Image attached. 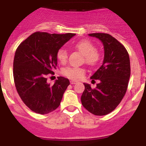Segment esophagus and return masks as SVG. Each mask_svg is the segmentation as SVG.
<instances>
[{"mask_svg":"<svg viewBox=\"0 0 146 146\" xmlns=\"http://www.w3.org/2000/svg\"><path fill=\"white\" fill-rule=\"evenodd\" d=\"M70 82H71V84H72V85H74V84H76V83H77V81H76V80H71Z\"/></svg>","mask_w":146,"mask_h":146,"instance_id":"1","label":"esophagus"}]
</instances>
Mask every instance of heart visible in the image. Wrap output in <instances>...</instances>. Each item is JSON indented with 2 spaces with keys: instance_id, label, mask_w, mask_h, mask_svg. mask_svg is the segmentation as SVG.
I'll use <instances>...</instances> for the list:
<instances>
[{
  "instance_id": "obj_1",
  "label": "heart",
  "mask_w": 146,
  "mask_h": 146,
  "mask_svg": "<svg viewBox=\"0 0 146 146\" xmlns=\"http://www.w3.org/2000/svg\"><path fill=\"white\" fill-rule=\"evenodd\" d=\"M73 47L81 52L83 55V60L86 64L91 66H95L97 65L101 59V55L96 50L95 45L89 40L82 39L76 42ZM57 58L60 63L64 64L67 61L68 52L64 48H60L58 50L56 54ZM85 70L83 68L80 67H66L63 69L62 73L66 77L73 80L80 79L84 76Z\"/></svg>"
}]
</instances>
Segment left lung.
<instances>
[{"label":"left lung","instance_id":"left-lung-1","mask_svg":"<svg viewBox=\"0 0 146 146\" xmlns=\"http://www.w3.org/2000/svg\"><path fill=\"white\" fill-rule=\"evenodd\" d=\"M88 35L102 41L104 57L102 65L91 77L92 81L99 80V82L94 89L84 83L81 102L92 114L105 115L117 108L126 94L131 73L129 56L124 46L111 35Z\"/></svg>","mask_w":146,"mask_h":146}]
</instances>
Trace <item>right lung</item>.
<instances>
[{
  "label": "right lung",
  "instance_id": "right-lung-1",
  "mask_svg": "<svg viewBox=\"0 0 146 146\" xmlns=\"http://www.w3.org/2000/svg\"><path fill=\"white\" fill-rule=\"evenodd\" d=\"M74 36L37 31L18 46L13 64L14 80L19 96L32 111L47 114L60 105L70 82L58 77L51 86L47 82V75L54 74L56 69L58 50Z\"/></svg>",
  "mask_w": 146,
  "mask_h": 146
}]
</instances>
